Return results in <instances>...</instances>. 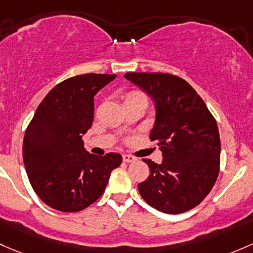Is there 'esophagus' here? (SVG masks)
<instances>
[{
  "mask_svg": "<svg viewBox=\"0 0 253 253\" xmlns=\"http://www.w3.org/2000/svg\"><path fill=\"white\" fill-rule=\"evenodd\" d=\"M122 160H124L125 162H134V161H137V158H135V156H132V155H128V154H124V155H122Z\"/></svg>",
  "mask_w": 253,
  "mask_h": 253,
  "instance_id": "34e87169",
  "label": "esophagus"
}]
</instances>
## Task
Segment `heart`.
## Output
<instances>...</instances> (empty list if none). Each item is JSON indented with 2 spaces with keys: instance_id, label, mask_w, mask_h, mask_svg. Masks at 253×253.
<instances>
[{
  "instance_id": "b5f03b06",
  "label": "heart",
  "mask_w": 253,
  "mask_h": 253,
  "mask_svg": "<svg viewBox=\"0 0 253 253\" xmlns=\"http://www.w3.org/2000/svg\"><path fill=\"white\" fill-rule=\"evenodd\" d=\"M137 94H140V92H137V91H134V92H129L128 94L126 95V98H129V97H133V95H137Z\"/></svg>"
}]
</instances>
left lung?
Returning a JSON list of instances; mask_svg holds the SVG:
<instances>
[{"instance_id": "obj_1", "label": "left lung", "mask_w": 253, "mask_h": 253, "mask_svg": "<svg viewBox=\"0 0 253 253\" xmlns=\"http://www.w3.org/2000/svg\"><path fill=\"white\" fill-rule=\"evenodd\" d=\"M155 102L150 140L162 151V162L148 164L150 174L138 184L140 195L165 213H183L198 206L219 173L220 139L217 122L195 89L171 74L127 73Z\"/></svg>"}]
</instances>
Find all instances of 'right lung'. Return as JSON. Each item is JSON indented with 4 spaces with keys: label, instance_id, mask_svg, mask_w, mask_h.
<instances>
[{
    "label": "right lung",
    "instance_id": "1",
    "mask_svg": "<svg viewBox=\"0 0 253 253\" xmlns=\"http://www.w3.org/2000/svg\"><path fill=\"white\" fill-rule=\"evenodd\" d=\"M116 75L84 74L58 84L36 109L25 131L23 159L29 180L52 209L78 212L104 193L122 156H95L84 148L82 135L92 126L94 95Z\"/></svg>",
    "mask_w": 253,
    "mask_h": 253
}]
</instances>
